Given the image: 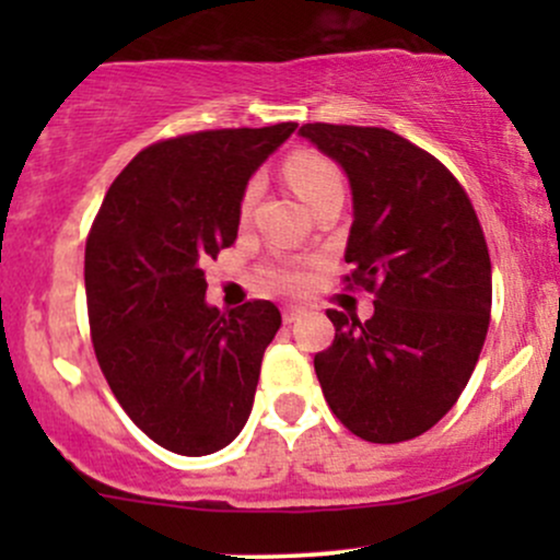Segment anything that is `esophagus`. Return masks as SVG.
<instances>
[{
	"instance_id": "obj_1",
	"label": "esophagus",
	"mask_w": 560,
	"mask_h": 560,
	"mask_svg": "<svg viewBox=\"0 0 560 560\" xmlns=\"http://www.w3.org/2000/svg\"><path fill=\"white\" fill-rule=\"evenodd\" d=\"M305 307L302 305H284L281 307V316H284V324H294V320H300L302 316H305Z\"/></svg>"
}]
</instances>
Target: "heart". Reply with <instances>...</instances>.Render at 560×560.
<instances>
[{
    "label": "heart",
    "instance_id": "obj_1",
    "mask_svg": "<svg viewBox=\"0 0 560 560\" xmlns=\"http://www.w3.org/2000/svg\"><path fill=\"white\" fill-rule=\"evenodd\" d=\"M287 178L305 205H311L313 199H316L320 191L329 189V186L342 184V176H339L337 165L329 163L326 158L307 155V152H302V155H294L292 160H289ZM258 189H260V182L258 178H253L247 189H244V197H242L244 210L253 205ZM266 281L276 289H298L307 281V271H305V266H300V262L279 260V262H273V266L266 268Z\"/></svg>",
    "mask_w": 560,
    "mask_h": 560
}]
</instances>
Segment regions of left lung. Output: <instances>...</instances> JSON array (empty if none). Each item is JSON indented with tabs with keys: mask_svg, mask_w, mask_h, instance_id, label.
I'll use <instances>...</instances> for the list:
<instances>
[{
	"mask_svg": "<svg viewBox=\"0 0 560 560\" xmlns=\"http://www.w3.org/2000/svg\"><path fill=\"white\" fill-rule=\"evenodd\" d=\"M300 137L350 182L345 260L376 292L365 324L326 311L337 334L313 361L320 389L361 440H413L453 408L485 345L492 266L479 218L453 173L395 131L305 124Z\"/></svg>",
	"mask_w": 560,
	"mask_h": 560,
	"instance_id": "8db88e82",
	"label": "left lung"
}]
</instances>
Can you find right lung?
Here are the masks:
<instances>
[{"label":"right lung","mask_w":560,"mask_h":560,"mask_svg":"<svg viewBox=\"0 0 560 560\" xmlns=\"http://www.w3.org/2000/svg\"><path fill=\"white\" fill-rule=\"evenodd\" d=\"M298 124L199 131L141 150L115 178L86 242L94 352L113 395L160 447L210 455L253 410L273 302L221 313L202 266L236 242L253 173Z\"/></svg>","instance_id":"right-lung-1"}]
</instances>
